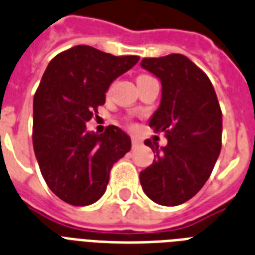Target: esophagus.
<instances>
[{
    "instance_id": "34e87169",
    "label": "esophagus",
    "mask_w": 255,
    "mask_h": 255,
    "mask_svg": "<svg viewBox=\"0 0 255 255\" xmlns=\"http://www.w3.org/2000/svg\"><path fill=\"white\" fill-rule=\"evenodd\" d=\"M132 148H136V147H139L141 144V141L139 140V137H136V136H132Z\"/></svg>"
}]
</instances>
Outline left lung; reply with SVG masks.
I'll use <instances>...</instances> for the list:
<instances>
[{
	"label": "left lung",
	"mask_w": 255,
	"mask_h": 255,
	"mask_svg": "<svg viewBox=\"0 0 255 255\" xmlns=\"http://www.w3.org/2000/svg\"><path fill=\"white\" fill-rule=\"evenodd\" d=\"M140 65L162 83L160 104L148 124L167 137L166 147L144 141L156 159L140 172L141 187L158 205H182L203 187L221 153L217 93L209 77L183 54L143 58Z\"/></svg>",
	"instance_id": "obj_1"
}]
</instances>
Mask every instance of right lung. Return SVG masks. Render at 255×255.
<instances>
[{"mask_svg":"<svg viewBox=\"0 0 255 255\" xmlns=\"http://www.w3.org/2000/svg\"><path fill=\"white\" fill-rule=\"evenodd\" d=\"M139 61L77 45L52 58L33 100V148L42 178L61 201L95 203L106 192L115 162L131 149V137L110 126L87 129L110 85Z\"/></svg>","mask_w":255,"mask_h":255,"instance_id":"add662e5","label":"right lung"}]
</instances>
